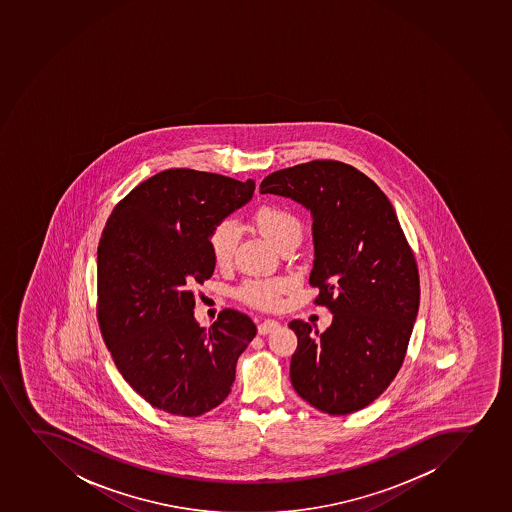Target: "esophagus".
I'll use <instances>...</instances> for the list:
<instances>
[{
  "mask_svg": "<svg viewBox=\"0 0 512 512\" xmlns=\"http://www.w3.org/2000/svg\"><path fill=\"white\" fill-rule=\"evenodd\" d=\"M279 326L281 325H279L275 319H265L264 323H260L257 331H259V335H269L272 331L277 330Z\"/></svg>",
  "mask_w": 512,
  "mask_h": 512,
  "instance_id": "1",
  "label": "esophagus"
}]
</instances>
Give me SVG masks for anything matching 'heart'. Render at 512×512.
Wrapping results in <instances>:
<instances>
[{"label": "heart", "instance_id": "obj_1", "mask_svg": "<svg viewBox=\"0 0 512 512\" xmlns=\"http://www.w3.org/2000/svg\"><path fill=\"white\" fill-rule=\"evenodd\" d=\"M253 228L272 245L281 250L284 245L294 240H301L303 226L291 209L279 204H264L252 216ZM238 243V230L233 221H221L209 235V250L218 267L230 264ZM286 281L269 279V281H247L237 291L243 303L253 308L272 309L281 301L282 292L286 291Z\"/></svg>", "mask_w": 512, "mask_h": 512}]
</instances>
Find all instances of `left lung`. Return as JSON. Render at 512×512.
I'll return each instance as SVG.
<instances>
[{
    "mask_svg": "<svg viewBox=\"0 0 512 512\" xmlns=\"http://www.w3.org/2000/svg\"><path fill=\"white\" fill-rule=\"evenodd\" d=\"M260 193L291 198L313 218L311 286L333 314L319 333L294 319L291 382L304 401L331 416L369 406L389 387L413 333L419 274L396 211L380 187L352 165L311 160L272 172Z\"/></svg>",
    "mask_w": 512,
    "mask_h": 512,
    "instance_id": "obj_1",
    "label": "left lung"
}]
</instances>
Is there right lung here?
I'll use <instances>...</instances> for the list:
<instances>
[{"label": "right lung", "instance_id": "obj_1", "mask_svg": "<svg viewBox=\"0 0 512 512\" xmlns=\"http://www.w3.org/2000/svg\"><path fill=\"white\" fill-rule=\"evenodd\" d=\"M255 182L169 169L116 204L98 247V319L123 379L165 413L196 418L220 406L257 328L221 311L194 318L193 287L215 272L209 235L252 199Z\"/></svg>", "mask_w": 512, "mask_h": 512}]
</instances>
